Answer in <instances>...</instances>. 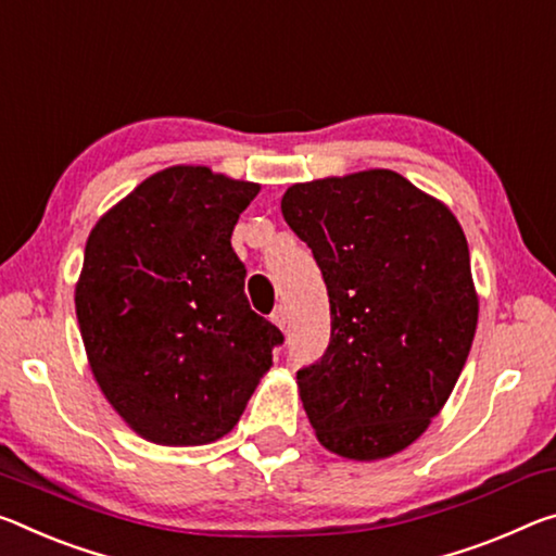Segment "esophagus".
Segmentation results:
<instances>
[{"label":"esophagus","mask_w":556,"mask_h":556,"mask_svg":"<svg viewBox=\"0 0 556 556\" xmlns=\"http://www.w3.org/2000/svg\"><path fill=\"white\" fill-rule=\"evenodd\" d=\"M271 324H277L279 329H285V326H287V309H285V306H277V309L271 312Z\"/></svg>","instance_id":"1"}]
</instances>
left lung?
Returning a JSON list of instances; mask_svg holds the SVG:
<instances>
[{"label":"left lung","instance_id":"8db88e82","mask_svg":"<svg viewBox=\"0 0 556 556\" xmlns=\"http://www.w3.org/2000/svg\"><path fill=\"white\" fill-rule=\"evenodd\" d=\"M281 215L329 292V346L296 371L316 438L351 460L401 453L451 399L478 326L460 223L393 170L296 182Z\"/></svg>","mask_w":556,"mask_h":556}]
</instances>
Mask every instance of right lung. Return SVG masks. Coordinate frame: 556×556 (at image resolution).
Returning a JSON list of instances; mask_svg holds the SVG:
<instances>
[{
    "instance_id": "1",
    "label": "right lung",
    "mask_w": 556,
    "mask_h": 556,
    "mask_svg": "<svg viewBox=\"0 0 556 556\" xmlns=\"http://www.w3.org/2000/svg\"><path fill=\"white\" fill-rule=\"evenodd\" d=\"M260 185L202 165L151 175L88 235L76 316L96 383L138 435L230 433L285 337L254 314L232 230Z\"/></svg>"
}]
</instances>
